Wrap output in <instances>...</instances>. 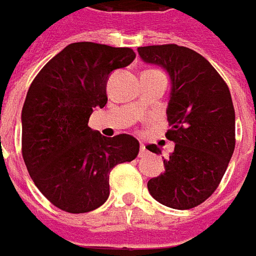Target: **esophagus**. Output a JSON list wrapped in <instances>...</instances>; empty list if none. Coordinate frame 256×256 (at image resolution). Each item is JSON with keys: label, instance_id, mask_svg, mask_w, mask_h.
<instances>
[{"label": "esophagus", "instance_id": "obj_1", "mask_svg": "<svg viewBox=\"0 0 256 256\" xmlns=\"http://www.w3.org/2000/svg\"><path fill=\"white\" fill-rule=\"evenodd\" d=\"M146 153H148V150H146L145 145H144V144H140V148H139V156H140V158H144Z\"/></svg>", "mask_w": 256, "mask_h": 256}]
</instances>
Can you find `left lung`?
Here are the masks:
<instances>
[{"label":"left lung","mask_w":256,"mask_h":256,"mask_svg":"<svg viewBox=\"0 0 256 256\" xmlns=\"http://www.w3.org/2000/svg\"><path fill=\"white\" fill-rule=\"evenodd\" d=\"M148 64L170 75L167 106L174 152L164 158V172L148 181L150 195L172 209H192L216 191L236 146V114L228 86L196 51L177 44L139 47ZM148 150L160 154L156 145Z\"/></svg>","instance_id":"1"}]
</instances>
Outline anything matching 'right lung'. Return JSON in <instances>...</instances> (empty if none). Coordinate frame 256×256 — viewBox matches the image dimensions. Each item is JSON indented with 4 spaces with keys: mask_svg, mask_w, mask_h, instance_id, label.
<instances>
[{
    "mask_svg": "<svg viewBox=\"0 0 256 256\" xmlns=\"http://www.w3.org/2000/svg\"><path fill=\"white\" fill-rule=\"evenodd\" d=\"M134 60L128 47L72 43L32 82L22 108V156L38 191L61 210L98 209L110 195L112 167L138 156L134 136L106 138L88 125L93 108L107 103L111 72Z\"/></svg>",
    "mask_w": 256,
    "mask_h": 256,
    "instance_id": "obj_1",
    "label": "right lung"
}]
</instances>
